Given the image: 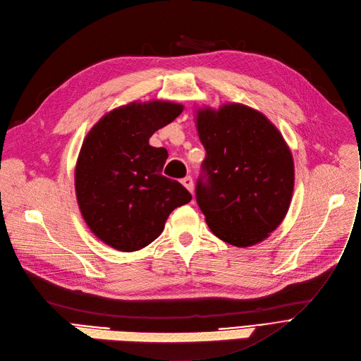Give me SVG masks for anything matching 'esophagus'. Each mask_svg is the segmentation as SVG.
I'll return each mask as SVG.
<instances>
[{
    "instance_id": "esophagus-1",
    "label": "esophagus",
    "mask_w": 361,
    "mask_h": 361,
    "mask_svg": "<svg viewBox=\"0 0 361 361\" xmlns=\"http://www.w3.org/2000/svg\"><path fill=\"white\" fill-rule=\"evenodd\" d=\"M182 183H183V186L189 190L190 194H194V180H192V178H190V176L183 178V179H182Z\"/></svg>"
}]
</instances>
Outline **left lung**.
I'll use <instances>...</instances> for the list:
<instances>
[{
    "label": "left lung",
    "mask_w": 361,
    "mask_h": 361,
    "mask_svg": "<svg viewBox=\"0 0 361 361\" xmlns=\"http://www.w3.org/2000/svg\"><path fill=\"white\" fill-rule=\"evenodd\" d=\"M205 148L195 197L211 231L233 246L262 242L286 217L294 186L290 148L258 111L228 103L200 109Z\"/></svg>",
    "instance_id": "8db88e82"
}]
</instances>
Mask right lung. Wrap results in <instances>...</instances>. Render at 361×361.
Returning <instances> with one entry per match:
<instances>
[{
	"label": "right lung",
	"mask_w": 361,
	"mask_h": 361,
	"mask_svg": "<svg viewBox=\"0 0 361 361\" xmlns=\"http://www.w3.org/2000/svg\"><path fill=\"white\" fill-rule=\"evenodd\" d=\"M183 108L172 102L130 103L106 114L84 140L75 166V194L94 235L121 252L156 240L172 211L192 195L161 175L167 150L148 144Z\"/></svg>",
	"instance_id": "add662e5"
}]
</instances>
